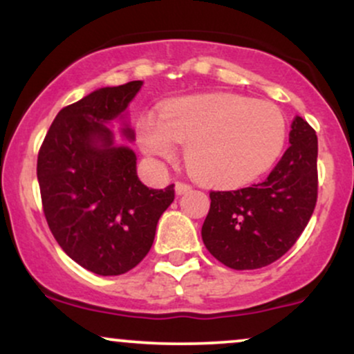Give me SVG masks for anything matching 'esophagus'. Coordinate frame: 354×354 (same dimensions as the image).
I'll return each instance as SVG.
<instances>
[{
  "label": "esophagus",
  "instance_id": "1",
  "mask_svg": "<svg viewBox=\"0 0 354 354\" xmlns=\"http://www.w3.org/2000/svg\"><path fill=\"white\" fill-rule=\"evenodd\" d=\"M188 191H191V186L186 185V183H176V185H174V193H176L178 196L188 193Z\"/></svg>",
  "mask_w": 354,
  "mask_h": 354
}]
</instances>
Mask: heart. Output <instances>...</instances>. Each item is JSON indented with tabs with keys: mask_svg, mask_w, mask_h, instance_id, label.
Listing matches in <instances>:
<instances>
[{
	"mask_svg": "<svg viewBox=\"0 0 354 354\" xmlns=\"http://www.w3.org/2000/svg\"><path fill=\"white\" fill-rule=\"evenodd\" d=\"M141 149L171 158L185 145L191 176L206 186L236 188L268 171L283 151L286 120L274 104L233 93H208L174 100L161 118L140 124Z\"/></svg>",
	"mask_w": 354,
	"mask_h": 354,
	"instance_id": "heart-1",
	"label": "heart"
}]
</instances>
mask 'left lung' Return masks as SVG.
<instances>
[{
	"label": "left lung",
	"mask_w": 354,
	"mask_h": 354,
	"mask_svg": "<svg viewBox=\"0 0 354 354\" xmlns=\"http://www.w3.org/2000/svg\"><path fill=\"white\" fill-rule=\"evenodd\" d=\"M318 138L301 116L291 123L290 148L265 181L211 191L201 228L206 250L231 270H258L279 259L306 228L318 196Z\"/></svg>",
	"instance_id": "8db88e82"
}]
</instances>
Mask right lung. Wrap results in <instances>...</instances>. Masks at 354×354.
Returning <instances> with one entry per match:
<instances>
[{
	"instance_id": "right-lung-1",
	"label": "right lung",
	"mask_w": 354,
	"mask_h": 354,
	"mask_svg": "<svg viewBox=\"0 0 354 354\" xmlns=\"http://www.w3.org/2000/svg\"><path fill=\"white\" fill-rule=\"evenodd\" d=\"M143 81L104 86L56 115L38 154L43 211L53 236L73 261L100 276L133 270L148 254L174 185L140 181L136 154L116 145L113 121L135 141L128 111Z\"/></svg>"
}]
</instances>
